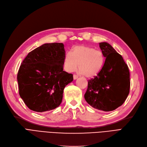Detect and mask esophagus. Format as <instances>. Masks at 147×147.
<instances>
[{"label": "esophagus", "instance_id": "34e87169", "mask_svg": "<svg viewBox=\"0 0 147 147\" xmlns=\"http://www.w3.org/2000/svg\"><path fill=\"white\" fill-rule=\"evenodd\" d=\"M78 76H77L76 74H74L73 75V79H74V80H76V79H78Z\"/></svg>", "mask_w": 147, "mask_h": 147}]
</instances>
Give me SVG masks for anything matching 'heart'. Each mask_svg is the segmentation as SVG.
Masks as SVG:
<instances>
[{
	"instance_id": "b5f03b06",
	"label": "heart",
	"mask_w": 147,
	"mask_h": 147,
	"mask_svg": "<svg viewBox=\"0 0 147 147\" xmlns=\"http://www.w3.org/2000/svg\"><path fill=\"white\" fill-rule=\"evenodd\" d=\"M78 64L80 73L87 78H93L101 71L105 57L101 51L87 46H76L71 53L65 54L63 68L67 72H73L76 70Z\"/></svg>"
}]
</instances>
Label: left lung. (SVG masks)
<instances>
[{
  "mask_svg": "<svg viewBox=\"0 0 147 147\" xmlns=\"http://www.w3.org/2000/svg\"><path fill=\"white\" fill-rule=\"evenodd\" d=\"M105 61L99 74L88 81L84 98L98 110L112 111L121 106L130 88L129 71L122 56L106 42H99Z\"/></svg>",
  "mask_w": 147,
  "mask_h": 147,
  "instance_id": "obj_1",
  "label": "left lung"
}]
</instances>
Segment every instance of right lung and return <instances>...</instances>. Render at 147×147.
I'll return each instance as SVG.
<instances>
[{
    "label": "right lung",
    "instance_id": "right-lung-1",
    "mask_svg": "<svg viewBox=\"0 0 147 147\" xmlns=\"http://www.w3.org/2000/svg\"><path fill=\"white\" fill-rule=\"evenodd\" d=\"M63 43L41 45L30 52L19 69V93L30 110L43 112L54 109L62 101L65 86L73 80L63 71Z\"/></svg>",
    "mask_w": 147,
    "mask_h": 147
}]
</instances>
